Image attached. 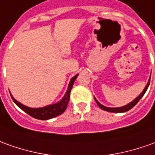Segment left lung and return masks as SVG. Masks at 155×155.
Wrapping results in <instances>:
<instances>
[{
  "label": "left lung",
  "instance_id": "obj_1",
  "mask_svg": "<svg viewBox=\"0 0 155 155\" xmlns=\"http://www.w3.org/2000/svg\"><path fill=\"white\" fill-rule=\"evenodd\" d=\"M149 83H150V79L149 80V83L147 84V86L145 87V88L143 89V91L142 92V94H141L140 95L138 96L137 98H136L135 100L132 101L131 103H129L128 104H127V105H125V106H122V107H119V108H109V107H105L104 105H102L101 104H100L97 100H96L95 98H94V100H95L96 103L97 104L99 105V107L100 109H102L103 110H105V111H109V112H114V113H122V112H126V111H128L129 110H131V109L133 108V106H135L137 104V102L141 100V98L143 96V94H145V92L147 91V89L149 88Z\"/></svg>",
  "mask_w": 155,
  "mask_h": 155
}]
</instances>
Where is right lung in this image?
I'll use <instances>...</instances> for the list:
<instances>
[{"label":"right lung","instance_id":"right-lung-1","mask_svg":"<svg viewBox=\"0 0 155 155\" xmlns=\"http://www.w3.org/2000/svg\"><path fill=\"white\" fill-rule=\"evenodd\" d=\"M78 76V75L74 76L71 79L68 88L67 90V93L62 98V100L59 101L58 103H56V104H51V105H48V106H45V107L29 108V107L25 106L21 103L18 102L12 96H12V99L14 101L15 104H17L19 108L22 109L23 111L26 112L27 114H28L30 116L34 117V118H36V119H39V120H49V119H51V118H54L55 116H60L61 114H62L66 110L69 100H70V93H71V88H72V86H73V84H74V81L76 80Z\"/></svg>","mask_w":155,"mask_h":155}]
</instances>
